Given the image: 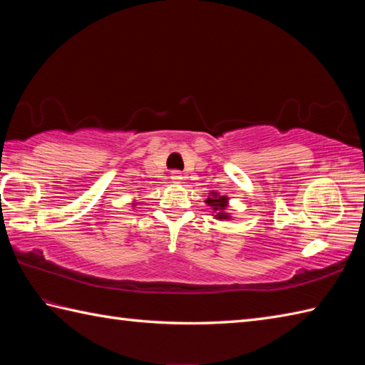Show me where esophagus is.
Wrapping results in <instances>:
<instances>
[{
	"label": "esophagus",
	"mask_w": 365,
	"mask_h": 365,
	"mask_svg": "<svg viewBox=\"0 0 365 365\" xmlns=\"http://www.w3.org/2000/svg\"><path fill=\"white\" fill-rule=\"evenodd\" d=\"M170 180H173V183H180L183 180L182 173H178V170H173V173H170Z\"/></svg>",
	"instance_id": "obj_1"
}]
</instances>
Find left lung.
<instances>
[{
	"label": "left lung",
	"mask_w": 365,
	"mask_h": 365,
	"mask_svg": "<svg viewBox=\"0 0 365 365\" xmlns=\"http://www.w3.org/2000/svg\"><path fill=\"white\" fill-rule=\"evenodd\" d=\"M205 204L213 210V216L220 221H230L232 216L227 213V207H229V197L227 196H221L220 192L210 191L208 192V197L205 200Z\"/></svg>",
	"instance_id": "8db88e82"
}]
</instances>
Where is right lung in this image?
Instances as JSON below:
<instances>
[{
	"mask_svg": "<svg viewBox=\"0 0 365 365\" xmlns=\"http://www.w3.org/2000/svg\"><path fill=\"white\" fill-rule=\"evenodd\" d=\"M131 207H136V202L133 200V204H131Z\"/></svg>",
	"mask_w": 365,
	"mask_h": 365,
	"instance_id": "right-lung-1",
	"label": "right lung"
}]
</instances>
